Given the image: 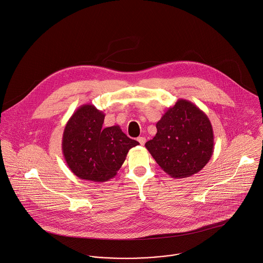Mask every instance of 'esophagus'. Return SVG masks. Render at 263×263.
Segmentation results:
<instances>
[{"instance_id": "obj_1", "label": "esophagus", "mask_w": 263, "mask_h": 263, "mask_svg": "<svg viewBox=\"0 0 263 263\" xmlns=\"http://www.w3.org/2000/svg\"><path fill=\"white\" fill-rule=\"evenodd\" d=\"M137 141H138L139 143H141L142 145H143V144L145 143V139H144L143 137H139V138L137 139Z\"/></svg>"}]
</instances>
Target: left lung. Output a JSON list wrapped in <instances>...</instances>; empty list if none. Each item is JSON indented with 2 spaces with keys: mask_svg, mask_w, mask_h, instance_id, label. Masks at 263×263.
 <instances>
[{
  "mask_svg": "<svg viewBox=\"0 0 263 263\" xmlns=\"http://www.w3.org/2000/svg\"><path fill=\"white\" fill-rule=\"evenodd\" d=\"M156 125V136L144 145L172 178L191 177L210 161L214 151L212 124L191 101L179 99Z\"/></svg>",
  "mask_w": 263,
  "mask_h": 263,
  "instance_id": "8db88e82",
  "label": "left lung"
}]
</instances>
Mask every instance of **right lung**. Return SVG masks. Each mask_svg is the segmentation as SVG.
<instances>
[{"mask_svg":"<svg viewBox=\"0 0 263 263\" xmlns=\"http://www.w3.org/2000/svg\"><path fill=\"white\" fill-rule=\"evenodd\" d=\"M105 115L93 104H83L68 120L62 137L67 166L81 180L106 182L117 176L128 151L140 144L120 125L102 127Z\"/></svg>","mask_w":263,"mask_h":263,"instance_id":"add662e5","label":"right lung"}]
</instances>
